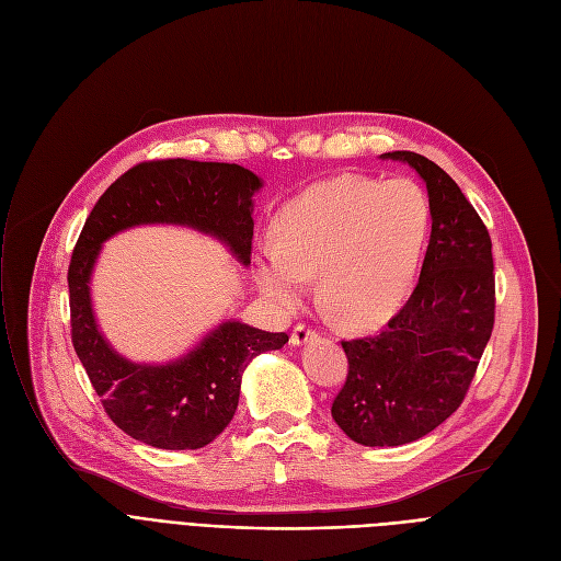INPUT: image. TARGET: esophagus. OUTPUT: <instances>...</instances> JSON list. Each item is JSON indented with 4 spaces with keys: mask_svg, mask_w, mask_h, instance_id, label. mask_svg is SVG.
I'll return each instance as SVG.
<instances>
[{
    "mask_svg": "<svg viewBox=\"0 0 561 561\" xmlns=\"http://www.w3.org/2000/svg\"><path fill=\"white\" fill-rule=\"evenodd\" d=\"M316 334L318 332L311 325H307V322H298V325L293 328V332H290V343L293 345H302V343L311 341Z\"/></svg>",
    "mask_w": 561,
    "mask_h": 561,
    "instance_id": "obj_1",
    "label": "esophagus"
}]
</instances>
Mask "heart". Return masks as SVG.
<instances>
[{"label": "heart", "mask_w": 561, "mask_h": 561, "mask_svg": "<svg viewBox=\"0 0 561 561\" xmlns=\"http://www.w3.org/2000/svg\"><path fill=\"white\" fill-rule=\"evenodd\" d=\"M430 225V197L411 180L318 182L282 206L277 243H265L256 259V284L290 311L302 305L309 277L318 275L320 298L339 320L375 325L414 286Z\"/></svg>", "instance_id": "b5f03b06"}]
</instances>
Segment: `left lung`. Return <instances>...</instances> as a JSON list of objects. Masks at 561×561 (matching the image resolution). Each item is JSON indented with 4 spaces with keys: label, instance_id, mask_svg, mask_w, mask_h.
<instances>
[{
    "label": "left lung",
    "instance_id": "obj_1",
    "mask_svg": "<svg viewBox=\"0 0 561 561\" xmlns=\"http://www.w3.org/2000/svg\"><path fill=\"white\" fill-rule=\"evenodd\" d=\"M427 184L432 236L407 305L370 336L341 341L336 425L362 446L411 444L463 402L495 322L491 236L453 176L416 152H389Z\"/></svg>",
    "mask_w": 561,
    "mask_h": 561
}]
</instances>
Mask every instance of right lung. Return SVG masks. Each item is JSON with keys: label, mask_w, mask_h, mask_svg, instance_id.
<instances>
[{"label": "right lung", "mask_w": 561, "mask_h": 561, "mask_svg": "<svg viewBox=\"0 0 561 561\" xmlns=\"http://www.w3.org/2000/svg\"><path fill=\"white\" fill-rule=\"evenodd\" d=\"M259 186V176L236 163L142 161L117 176L85 218L68 268L72 345L106 416L147 446H209L236 414L245 366L261 352L279 350L288 334L222 322L180 362L129 364L106 345L93 318L88 282L100 245L134 225L176 222L218 236L250 263L252 195Z\"/></svg>", "instance_id": "1"}]
</instances>
